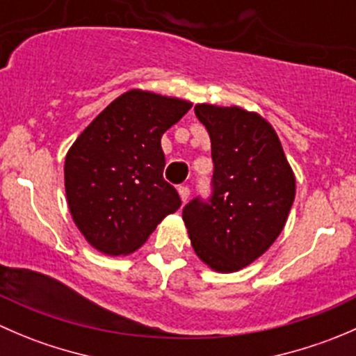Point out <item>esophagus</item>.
<instances>
[{
  "mask_svg": "<svg viewBox=\"0 0 356 356\" xmlns=\"http://www.w3.org/2000/svg\"><path fill=\"white\" fill-rule=\"evenodd\" d=\"M189 195H191V191H189L188 186H181V188H179V196H181L182 203H186V201H188Z\"/></svg>",
  "mask_w": 356,
  "mask_h": 356,
  "instance_id": "esophagus-1",
  "label": "esophagus"
}]
</instances>
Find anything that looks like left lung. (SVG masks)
<instances>
[{
    "instance_id": "1",
    "label": "left lung",
    "mask_w": 356,
    "mask_h": 356,
    "mask_svg": "<svg viewBox=\"0 0 356 356\" xmlns=\"http://www.w3.org/2000/svg\"><path fill=\"white\" fill-rule=\"evenodd\" d=\"M211 141L208 198L182 208L196 254L218 272H236L265 253L281 234L296 181L281 141L265 118L238 106L196 105Z\"/></svg>"
}]
</instances>
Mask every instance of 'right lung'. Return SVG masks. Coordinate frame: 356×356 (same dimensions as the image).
I'll use <instances>...</instances> for the list:
<instances>
[{"instance_id": "right-lung-1", "label": "right lung", "mask_w": 356, "mask_h": 356, "mask_svg": "<svg viewBox=\"0 0 356 356\" xmlns=\"http://www.w3.org/2000/svg\"><path fill=\"white\" fill-rule=\"evenodd\" d=\"M191 103L132 91L111 102L65 158V191L72 218L84 238L105 254H127L181 207L163 179L160 139Z\"/></svg>"}]
</instances>
